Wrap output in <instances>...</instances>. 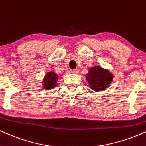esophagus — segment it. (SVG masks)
I'll return each mask as SVG.
<instances>
[{"label": "esophagus", "instance_id": "obj_1", "mask_svg": "<svg viewBox=\"0 0 146 146\" xmlns=\"http://www.w3.org/2000/svg\"><path fill=\"white\" fill-rule=\"evenodd\" d=\"M72 73H78V69H72L71 70Z\"/></svg>", "mask_w": 146, "mask_h": 146}]
</instances>
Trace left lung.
I'll return each mask as SVG.
<instances>
[{"instance_id": "left-lung-1", "label": "left lung", "mask_w": 146, "mask_h": 146, "mask_svg": "<svg viewBox=\"0 0 146 146\" xmlns=\"http://www.w3.org/2000/svg\"><path fill=\"white\" fill-rule=\"evenodd\" d=\"M86 78L91 89L94 91H101L110 86L113 77L107 70H104L100 66H94L89 70Z\"/></svg>"}]
</instances>
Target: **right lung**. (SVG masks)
<instances>
[{"mask_svg": "<svg viewBox=\"0 0 146 146\" xmlns=\"http://www.w3.org/2000/svg\"><path fill=\"white\" fill-rule=\"evenodd\" d=\"M58 76L54 72H49L45 75V77L43 80V87L47 90L54 88L57 84V80Z\"/></svg>", "mask_w": 146, "mask_h": 146, "instance_id": "obj_1", "label": "right lung"}]
</instances>
